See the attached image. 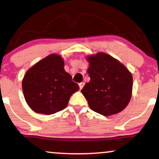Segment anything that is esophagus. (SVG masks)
<instances>
[{
  "label": "esophagus",
  "mask_w": 159,
  "mask_h": 159,
  "mask_svg": "<svg viewBox=\"0 0 159 159\" xmlns=\"http://www.w3.org/2000/svg\"><path fill=\"white\" fill-rule=\"evenodd\" d=\"M79 85L80 89H82L83 88H84V85H85V83H84V82H81V83H80V84H79Z\"/></svg>",
  "instance_id": "esophagus-1"
}]
</instances>
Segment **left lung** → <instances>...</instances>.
<instances>
[{
  "mask_svg": "<svg viewBox=\"0 0 159 159\" xmlns=\"http://www.w3.org/2000/svg\"><path fill=\"white\" fill-rule=\"evenodd\" d=\"M90 78L81 93L90 109L104 116L122 111L132 97V74L124 65L105 53L87 57Z\"/></svg>",
  "mask_w": 159,
  "mask_h": 159,
  "instance_id": "obj_1",
  "label": "left lung"
}]
</instances>
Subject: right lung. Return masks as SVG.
I'll return each instance as SVG.
<instances>
[{"label": "right lung", "instance_id": "add662e5", "mask_svg": "<svg viewBox=\"0 0 159 159\" xmlns=\"http://www.w3.org/2000/svg\"><path fill=\"white\" fill-rule=\"evenodd\" d=\"M64 60L53 54L40 60L25 74L22 82L25 99L37 113L52 115L64 110L79 86L65 71Z\"/></svg>", "mask_w": 159, "mask_h": 159}]
</instances>
